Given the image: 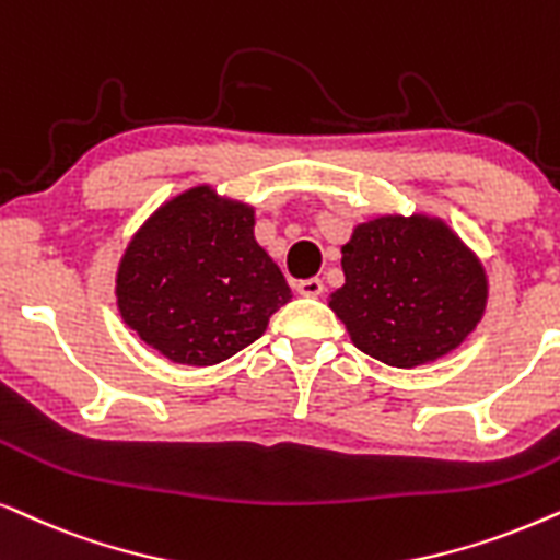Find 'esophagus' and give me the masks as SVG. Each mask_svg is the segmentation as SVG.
Here are the masks:
<instances>
[{"label": "esophagus", "mask_w": 560, "mask_h": 560, "mask_svg": "<svg viewBox=\"0 0 560 560\" xmlns=\"http://www.w3.org/2000/svg\"><path fill=\"white\" fill-rule=\"evenodd\" d=\"M295 290H298V293H301V295L318 298V295L324 293V282L318 280V278H308V280H301V282H298Z\"/></svg>", "instance_id": "34e87169"}]
</instances>
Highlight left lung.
I'll return each mask as SVG.
<instances>
[{"label":"left lung","mask_w":560,"mask_h":560,"mask_svg":"<svg viewBox=\"0 0 560 560\" xmlns=\"http://www.w3.org/2000/svg\"><path fill=\"white\" fill-rule=\"evenodd\" d=\"M345 285L329 295L358 350L390 368L445 358L476 329L489 280L445 221L377 215L342 246Z\"/></svg>","instance_id":"left-lung-1"}]
</instances>
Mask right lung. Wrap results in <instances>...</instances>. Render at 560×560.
Segmentation results:
<instances>
[{"instance_id":"obj_1","label":"right lung","mask_w":560,"mask_h":560,"mask_svg":"<svg viewBox=\"0 0 560 560\" xmlns=\"http://www.w3.org/2000/svg\"><path fill=\"white\" fill-rule=\"evenodd\" d=\"M122 322L166 360H229L290 301L280 267L254 238V208L200 185L166 200L122 254Z\"/></svg>"}]
</instances>
